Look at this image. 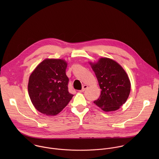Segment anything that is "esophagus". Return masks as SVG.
Returning a JSON list of instances; mask_svg holds the SVG:
<instances>
[{
	"mask_svg": "<svg viewBox=\"0 0 159 159\" xmlns=\"http://www.w3.org/2000/svg\"><path fill=\"white\" fill-rule=\"evenodd\" d=\"M87 87H88V86H87V85H83V87H82V89L80 90V93H82V92L85 91V89H86Z\"/></svg>",
	"mask_w": 159,
	"mask_h": 159,
	"instance_id": "obj_1",
	"label": "esophagus"
}]
</instances>
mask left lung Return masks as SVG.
Returning a JSON list of instances; mask_svg holds the SVG:
<instances>
[{
    "mask_svg": "<svg viewBox=\"0 0 159 159\" xmlns=\"http://www.w3.org/2000/svg\"><path fill=\"white\" fill-rule=\"evenodd\" d=\"M101 89L99 98L94 103L105 112L116 111L126 102L130 93L131 83L123 67L109 58L89 62Z\"/></svg>",
    "mask_w": 159,
    "mask_h": 159,
    "instance_id": "1",
    "label": "left lung"
}]
</instances>
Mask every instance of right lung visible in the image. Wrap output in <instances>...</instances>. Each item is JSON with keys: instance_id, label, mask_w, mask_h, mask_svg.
Listing matches in <instances>:
<instances>
[{"instance_id": "right-lung-1", "label": "right lung", "mask_w": 159, "mask_h": 159, "mask_svg": "<svg viewBox=\"0 0 159 159\" xmlns=\"http://www.w3.org/2000/svg\"><path fill=\"white\" fill-rule=\"evenodd\" d=\"M63 59L47 58L37 65L30 76L28 94L34 107L47 116H55L73 97L68 89L69 78Z\"/></svg>"}]
</instances>
